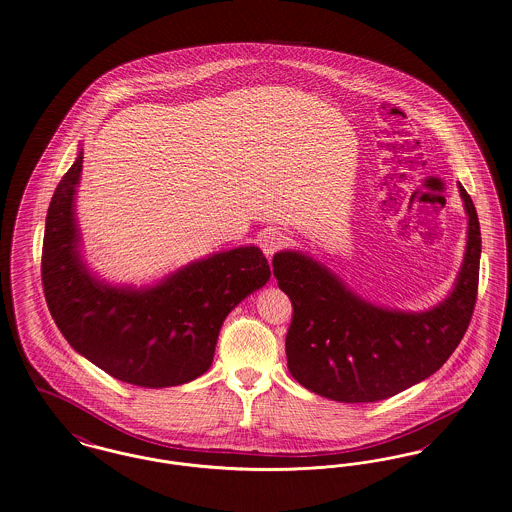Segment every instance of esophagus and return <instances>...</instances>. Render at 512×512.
<instances>
[{"label":"esophagus","instance_id":"obj_1","mask_svg":"<svg viewBox=\"0 0 512 512\" xmlns=\"http://www.w3.org/2000/svg\"><path fill=\"white\" fill-rule=\"evenodd\" d=\"M287 243V237L283 231L279 229H266L262 235H260V248L264 250V254L271 258L279 248H283Z\"/></svg>","mask_w":512,"mask_h":512}]
</instances>
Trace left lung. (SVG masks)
Wrapping results in <instances>:
<instances>
[{
  "mask_svg": "<svg viewBox=\"0 0 512 512\" xmlns=\"http://www.w3.org/2000/svg\"><path fill=\"white\" fill-rule=\"evenodd\" d=\"M468 214L462 268L449 296L424 312L364 300L312 256H273L279 289L293 302L285 350L291 376L308 391L339 403H376L435 374L457 349L472 318L482 235L472 198L458 183Z\"/></svg>",
  "mask_w": 512,
  "mask_h": 512,
  "instance_id": "obj_1",
  "label": "left lung"
}]
</instances>
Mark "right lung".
<instances>
[{
    "label": "right lung",
    "mask_w": 512,
    "mask_h": 512,
    "mask_svg": "<svg viewBox=\"0 0 512 512\" xmlns=\"http://www.w3.org/2000/svg\"><path fill=\"white\" fill-rule=\"evenodd\" d=\"M82 150L54 192L42 246V285L67 343L115 379L183 385L208 372L229 312L268 283L254 244L190 262L150 287L109 285L86 268L75 214Z\"/></svg>",
    "instance_id": "right-lung-1"
}]
</instances>
